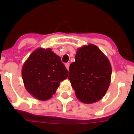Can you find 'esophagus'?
Wrapping results in <instances>:
<instances>
[{"label": "esophagus", "mask_w": 134, "mask_h": 134, "mask_svg": "<svg viewBox=\"0 0 134 134\" xmlns=\"http://www.w3.org/2000/svg\"><path fill=\"white\" fill-rule=\"evenodd\" d=\"M65 65L66 68H67V70H69V63H66V64H65Z\"/></svg>", "instance_id": "34e87169"}]
</instances>
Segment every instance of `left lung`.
<instances>
[{"label": "left lung", "mask_w": 134, "mask_h": 134, "mask_svg": "<svg viewBox=\"0 0 134 134\" xmlns=\"http://www.w3.org/2000/svg\"><path fill=\"white\" fill-rule=\"evenodd\" d=\"M111 76L110 61L97 46L89 44L77 49L76 60L69 67V79L79 100L91 104L102 99Z\"/></svg>", "instance_id": "left-lung-1"}]
</instances>
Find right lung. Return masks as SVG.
<instances>
[{
    "label": "right lung",
    "mask_w": 134,
    "mask_h": 134,
    "mask_svg": "<svg viewBox=\"0 0 134 134\" xmlns=\"http://www.w3.org/2000/svg\"><path fill=\"white\" fill-rule=\"evenodd\" d=\"M69 72L61 58L51 48H39L31 53L22 68V78L26 90L36 99H50L66 79Z\"/></svg>",
    "instance_id": "obj_1"
}]
</instances>
